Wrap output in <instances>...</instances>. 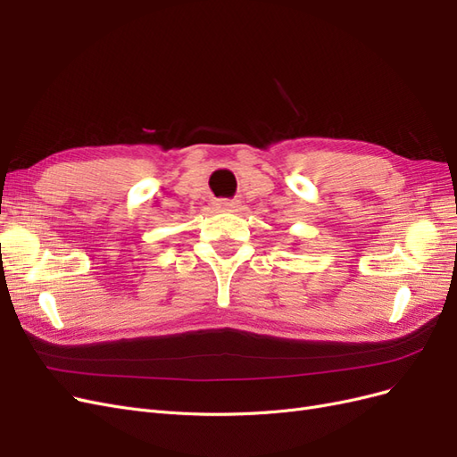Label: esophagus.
Wrapping results in <instances>:
<instances>
[{
	"label": "esophagus",
	"mask_w": 457,
	"mask_h": 457,
	"mask_svg": "<svg viewBox=\"0 0 457 457\" xmlns=\"http://www.w3.org/2000/svg\"><path fill=\"white\" fill-rule=\"evenodd\" d=\"M215 207L217 210H227V212H238L240 210V200H227V198H220L215 200Z\"/></svg>",
	"instance_id": "34e87169"
}]
</instances>
